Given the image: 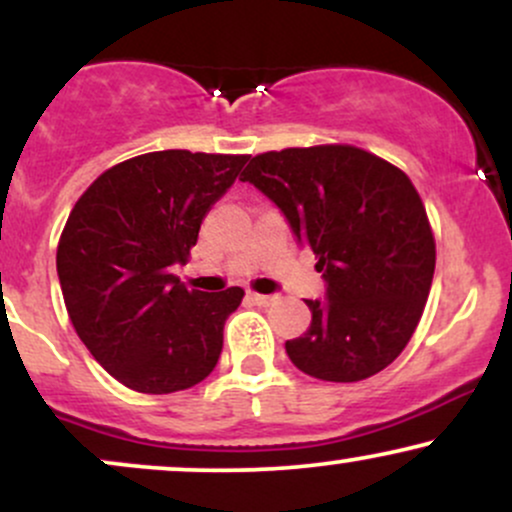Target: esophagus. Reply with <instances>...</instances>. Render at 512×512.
<instances>
[{
    "label": "esophagus",
    "instance_id": "esophagus-1",
    "mask_svg": "<svg viewBox=\"0 0 512 512\" xmlns=\"http://www.w3.org/2000/svg\"><path fill=\"white\" fill-rule=\"evenodd\" d=\"M248 298H250V301L252 303H255V305H272L274 301H276V298L274 296H262V293H248Z\"/></svg>",
    "mask_w": 512,
    "mask_h": 512
}]
</instances>
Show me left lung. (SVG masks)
<instances>
[{
  "label": "left lung",
  "instance_id": "1",
  "mask_svg": "<svg viewBox=\"0 0 512 512\" xmlns=\"http://www.w3.org/2000/svg\"><path fill=\"white\" fill-rule=\"evenodd\" d=\"M240 180L272 199L315 252L327 291L286 354L303 373L356 383L390 366L419 325L436 269L424 202L402 170L346 144L267 151Z\"/></svg>",
  "mask_w": 512,
  "mask_h": 512
}]
</instances>
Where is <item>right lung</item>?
Listing matches in <instances>:
<instances>
[{
	"instance_id": "right-lung-1",
	"label": "right lung",
	"mask_w": 512,
	"mask_h": 512,
	"mask_svg": "<svg viewBox=\"0 0 512 512\" xmlns=\"http://www.w3.org/2000/svg\"><path fill=\"white\" fill-rule=\"evenodd\" d=\"M248 156L154 151L105 170L57 245L69 320L101 366L146 395L202 383L245 291L187 289L173 274Z\"/></svg>"
}]
</instances>
